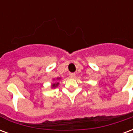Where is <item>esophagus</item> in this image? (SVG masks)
Segmentation results:
<instances>
[{
  "mask_svg": "<svg viewBox=\"0 0 133 133\" xmlns=\"http://www.w3.org/2000/svg\"><path fill=\"white\" fill-rule=\"evenodd\" d=\"M75 74L74 73V72H71V73H70V78H75Z\"/></svg>",
  "mask_w": 133,
  "mask_h": 133,
  "instance_id": "34e87169",
  "label": "esophagus"
}]
</instances>
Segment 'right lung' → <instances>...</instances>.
<instances>
[{"mask_svg": "<svg viewBox=\"0 0 133 133\" xmlns=\"http://www.w3.org/2000/svg\"><path fill=\"white\" fill-rule=\"evenodd\" d=\"M58 83H54L53 85H52V87H53V88H55L56 86H58Z\"/></svg>", "mask_w": 133, "mask_h": 133, "instance_id": "right-lung-1", "label": "right lung"}]
</instances>
